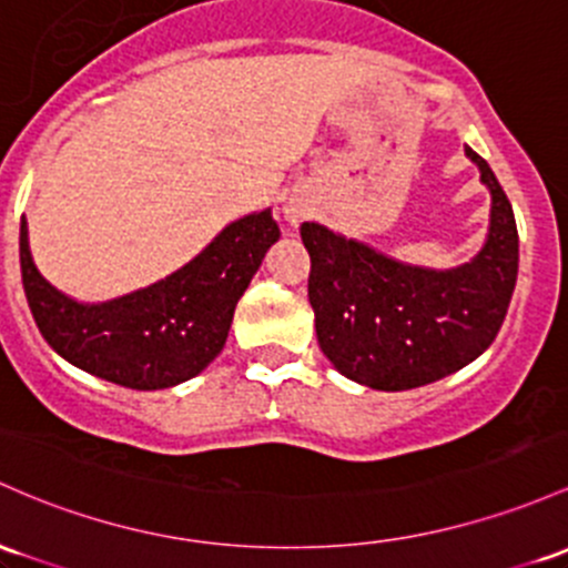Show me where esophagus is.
Listing matches in <instances>:
<instances>
[{
  "mask_svg": "<svg viewBox=\"0 0 568 568\" xmlns=\"http://www.w3.org/2000/svg\"><path fill=\"white\" fill-rule=\"evenodd\" d=\"M310 213H313V207H310L304 199H288V202H285V207H283L285 223H288V226H294V229L304 221V217H310Z\"/></svg>",
  "mask_w": 568,
  "mask_h": 568,
  "instance_id": "1",
  "label": "esophagus"
}]
</instances>
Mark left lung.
I'll use <instances>...</instances> for the list:
<instances>
[{
  "label": "left lung",
  "instance_id": "left-lung-1",
  "mask_svg": "<svg viewBox=\"0 0 568 568\" xmlns=\"http://www.w3.org/2000/svg\"><path fill=\"white\" fill-rule=\"evenodd\" d=\"M490 191L485 245L453 270L404 264L321 223H302L317 345L339 375L409 390L464 369L496 339L517 280L513 204L488 161L466 148Z\"/></svg>",
  "mask_w": 568,
  "mask_h": 568
}]
</instances>
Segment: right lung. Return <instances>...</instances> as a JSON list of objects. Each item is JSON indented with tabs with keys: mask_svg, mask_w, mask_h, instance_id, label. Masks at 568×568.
Listing matches in <instances>:
<instances>
[{
	"mask_svg": "<svg viewBox=\"0 0 568 568\" xmlns=\"http://www.w3.org/2000/svg\"><path fill=\"white\" fill-rule=\"evenodd\" d=\"M277 240L272 210L251 213L159 283L89 304L42 277L21 217L23 291L40 334L72 366L123 388H172L207 369L223 351L236 302Z\"/></svg>",
	"mask_w": 568,
	"mask_h": 568,
	"instance_id": "1",
	"label": "right lung"
}]
</instances>
